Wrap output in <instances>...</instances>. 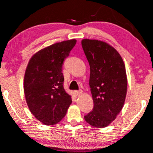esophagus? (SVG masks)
Instances as JSON below:
<instances>
[{
    "mask_svg": "<svg viewBox=\"0 0 153 153\" xmlns=\"http://www.w3.org/2000/svg\"><path fill=\"white\" fill-rule=\"evenodd\" d=\"M82 93H83L82 90H79V91H74V95L76 96H79L80 95H81Z\"/></svg>",
    "mask_w": 153,
    "mask_h": 153,
    "instance_id": "esophagus-1",
    "label": "esophagus"
}]
</instances>
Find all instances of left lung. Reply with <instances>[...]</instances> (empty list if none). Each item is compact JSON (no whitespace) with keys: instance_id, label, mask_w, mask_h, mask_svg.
Returning a JSON list of instances; mask_svg holds the SVG:
<instances>
[{"instance_id":"8db88e82","label":"left lung","mask_w":153,"mask_h":153,"mask_svg":"<svg viewBox=\"0 0 153 153\" xmlns=\"http://www.w3.org/2000/svg\"><path fill=\"white\" fill-rule=\"evenodd\" d=\"M81 45L90 65L89 85L94 103L85 120L95 127H106L125 103L127 79L124 62L118 52L104 42L83 39Z\"/></svg>"}]
</instances>
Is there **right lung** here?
I'll list each match as a JSON object with an SVG mask.
<instances>
[{"label": "right lung", "mask_w": 153, "mask_h": 153, "mask_svg": "<svg viewBox=\"0 0 153 153\" xmlns=\"http://www.w3.org/2000/svg\"><path fill=\"white\" fill-rule=\"evenodd\" d=\"M76 39L53 44L39 50L29 60L24 76L27 105L39 121L55 125L65 116L72 98L65 91L62 66Z\"/></svg>", "instance_id": "1"}]
</instances>
